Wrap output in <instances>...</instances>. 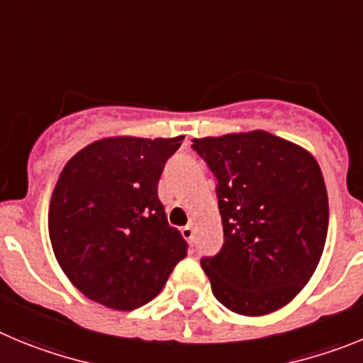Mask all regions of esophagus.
<instances>
[{"mask_svg": "<svg viewBox=\"0 0 363 363\" xmlns=\"http://www.w3.org/2000/svg\"><path fill=\"white\" fill-rule=\"evenodd\" d=\"M181 233H182V237L186 238V240H188L189 244L194 242V237H195V231H194V226H191V224H188V226H184L181 230Z\"/></svg>", "mask_w": 363, "mask_h": 363, "instance_id": "esophagus-1", "label": "esophagus"}]
</instances>
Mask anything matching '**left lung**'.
I'll list each match as a JSON object with an SVG mask.
<instances>
[{
	"instance_id": "obj_1",
	"label": "left lung",
	"mask_w": 363,
	"mask_h": 363,
	"mask_svg": "<svg viewBox=\"0 0 363 363\" xmlns=\"http://www.w3.org/2000/svg\"><path fill=\"white\" fill-rule=\"evenodd\" d=\"M191 143L218 184L224 246L201 260L215 298L244 316L284 308L324 253L329 202L318 162L266 130Z\"/></svg>"
}]
</instances>
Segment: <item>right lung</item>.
I'll list each match as a JSON object with an SVG mask.
<instances>
[{
    "instance_id": "add662e5",
    "label": "right lung",
    "mask_w": 363,
    "mask_h": 363,
    "mask_svg": "<svg viewBox=\"0 0 363 363\" xmlns=\"http://www.w3.org/2000/svg\"><path fill=\"white\" fill-rule=\"evenodd\" d=\"M182 139L104 137L61 169L48 206L50 244L67 279L92 302L141 308L186 257V240L157 195L164 162Z\"/></svg>"
}]
</instances>
